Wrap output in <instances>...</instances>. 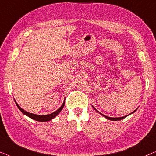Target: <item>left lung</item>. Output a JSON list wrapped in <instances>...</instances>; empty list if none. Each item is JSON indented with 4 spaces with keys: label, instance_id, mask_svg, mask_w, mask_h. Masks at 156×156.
<instances>
[{
    "label": "left lung",
    "instance_id": "left-lung-1",
    "mask_svg": "<svg viewBox=\"0 0 156 156\" xmlns=\"http://www.w3.org/2000/svg\"><path fill=\"white\" fill-rule=\"evenodd\" d=\"M92 107H93V108H94V110H95V111H97V112H98L99 113H100V114H101V115H103L104 118H106V119H108V120H113V121H117V120H122V119H124V118H126L127 115H130V114H132V113H134V112H135V111L136 110V109H137V108H136L135 111H133V112H132L131 113H129V115H125V116H123V117H119V118H111V117H108V116H106V115H103V114H101V113L100 112H99V111H97V110H96V108H95L94 107V106H92Z\"/></svg>",
    "mask_w": 156,
    "mask_h": 156
}]
</instances>
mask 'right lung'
I'll use <instances>...</instances> for the list:
<instances>
[{
  "label": "right lung",
  "instance_id": "add662e5",
  "mask_svg": "<svg viewBox=\"0 0 156 156\" xmlns=\"http://www.w3.org/2000/svg\"><path fill=\"white\" fill-rule=\"evenodd\" d=\"M15 101L16 104H17V107L19 108V109L22 111V113H24V115H26L28 117L31 118V119L35 120H37V121H40V122H46V121H50V120H52L53 118H55L56 116H57L59 113L61 112V111L64 108V103H65V100L64 101V103L62 104V105L60 106V108H59L57 109V111H55L54 113H50V114H48V115H36V114H34V113H29V112H27V111H24V109H22V108L20 107V106H19V104L17 103V101H15Z\"/></svg>",
  "mask_w": 156,
  "mask_h": 156
}]
</instances>
